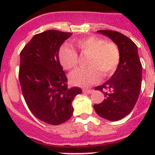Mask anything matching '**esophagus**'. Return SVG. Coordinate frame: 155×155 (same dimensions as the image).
<instances>
[{"label":"esophagus","mask_w":155,"mask_h":155,"mask_svg":"<svg viewBox=\"0 0 155 155\" xmlns=\"http://www.w3.org/2000/svg\"><path fill=\"white\" fill-rule=\"evenodd\" d=\"M82 91H83L84 93L91 94L92 91H93V90H91V89H82Z\"/></svg>","instance_id":"obj_1"}]
</instances>
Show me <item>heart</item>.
Returning a JSON list of instances; mask_svg holds the SVG:
<instances>
[{
  "mask_svg": "<svg viewBox=\"0 0 155 155\" xmlns=\"http://www.w3.org/2000/svg\"><path fill=\"white\" fill-rule=\"evenodd\" d=\"M77 46L82 54H88L86 68H78L72 72L70 79L77 86L87 87L114 73L120 61V50L113 42H107L102 37L90 36L80 39ZM61 64L66 70H71L78 64V54L68 46L61 48L59 51Z\"/></svg>",
  "mask_w": 155,
  "mask_h": 155,
  "instance_id": "1",
  "label": "heart"
}]
</instances>
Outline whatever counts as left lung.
Instances as JSON below:
<instances>
[{
	"label": "left lung",
	"instance_id": "left-lung-1",
	"mask_svg": "<svg viewBox=\"0 0 155 155\" xmlns=\"http://www.w3.org/2000/svg\"><path fill=\"white\" fill-rule=\"evenodd\" d=\"M98 33L107 36L120 50V61L112 77L95 87L104 93L105 99L94 108L99 116L109 121H118L134 109L142 85V64L137 46L124 34L115 31L100 30Z\"/></svg>",
	"mask_w": 155,
	"mask_h": 155
}]
</instances>
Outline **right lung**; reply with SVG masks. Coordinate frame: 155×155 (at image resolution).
Masks as SVG:
<instances>
[{
  "mask_svg": "<svg viewBox=\"0 0 155 155\" xmlns=\"http://www.w3.org/2000/svg\"><path fill=\"white\" fill-rule=\"evenodd\" d=\"M72 33L48 30L37 34L20 53L18 79L30 111L40 121L58 125L73 115L72 101L82 90L68 87L59 49Z\"/></svg>",
  "mask_w": 155,
  "mask_h": 155,
  "instance_id": "obj_1",
  "label": "right lung"
}]
</instances>
